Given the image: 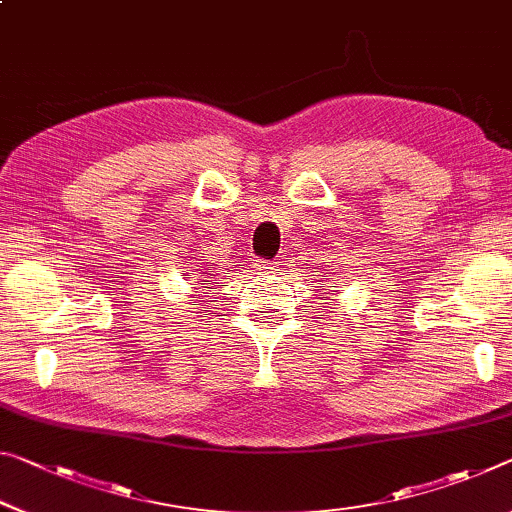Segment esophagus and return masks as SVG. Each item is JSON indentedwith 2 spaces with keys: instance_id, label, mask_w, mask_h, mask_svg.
I'll use <instances>...</instances> for the list:
<instances>
[{
  "instance_id": "esophagus-1",
  "label": "esophagus",
  "mask_w": 512,
  "mask_h": 512,
  "mask_svg": "<svg viewBox=\"0 0 512 512\" xmlns=\"http://www.w3.org/2000/svg\"><path fill=\"white\" fill-rule=\"evenodd\" d=\"M255 269L257 271H264V273H271L275 266L271 262H264V259H255Z\"/></svg>"
}]
</instances>
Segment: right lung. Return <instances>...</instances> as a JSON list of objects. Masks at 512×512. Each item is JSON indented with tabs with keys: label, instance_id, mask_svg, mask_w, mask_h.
I'll list each match as a JSON object with an SVG mask.
<instances>
[{
	"label": "right lung",
	"instance_id": "1",
	"mask_svg": "<svg viewBox=\"0 0 512 512\" xmlns=\"http://www.w3.org/2000/svg\"><path fill=\"white\" fill-rule=\"evenodd\" d=\"M205 282H209V280H205ZM207 289H209V287H207Z\"/></svg>",
	"mask_w": 512,
	"mask_h": 512
}]
</instances>
